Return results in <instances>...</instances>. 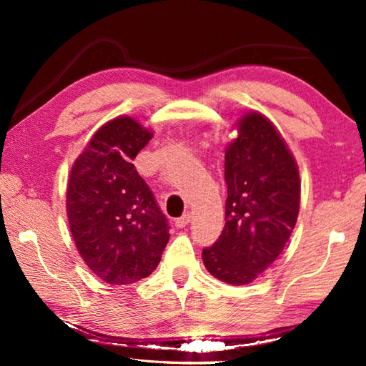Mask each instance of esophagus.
Segmentation results:
<instances>
[{
  "instance_id": "esophagus-1",
  "label": "esophagus",
  "mask_w": 366,
  "mask_h": 366,
  "mask_svg": "<svg viewBox=\"0 0 366 366\" xmlns=\"http://www.w3.org/2000/svg\"><path fill=\"white\" fill-rule=\"evenodd\" d=\"M190 222V213H184L181 218H177L176 219V227H179V229H182V227H185Z\"/></svg>"
}]
</instances>
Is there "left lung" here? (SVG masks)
I'll return each instance as SVG.
<instances>
[{
	"label": "left lung",
	"mask_w": 366,
	"mask_h": 366,
	"mask_svg": "<svg viewBox=\"0 0 366 366\" xmlns=\"http://www.w3.org/2000/svg\"><path fill=\"white\" fill-rule=\"evenodd\" d=\"M226 148V224L203 249L208 272L244 286L274 263L292 234L300 208L299 168L274 124L258 111L237 122Z\"/></svg>",
	"instance_id": "1"
}]
</instances>
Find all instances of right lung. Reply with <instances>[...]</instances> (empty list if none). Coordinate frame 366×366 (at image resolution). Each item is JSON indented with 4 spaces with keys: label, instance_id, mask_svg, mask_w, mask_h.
<instances>
[{
    "label": "right lung",
    "instance_id": "obj_1",
    "mask_svg": "<svg viewBox=\"0 0 366 366\" xmlns=\"http://www.w3.org/2000/svg\"><path fill=\"white\" fill-rule=\"evenodd\" d=\"M152 137L132 117H116L74 161L67 182V219L80 257L116 286L150 276L169 240L168 219L132 164Z\"/></svg>",
    "mask_w": 366,
    "mask_h": 366
}]
</instances>
